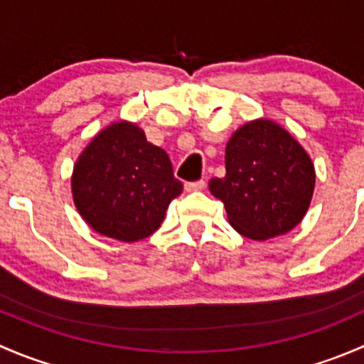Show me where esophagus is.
Returning <instances> with one entry per match:
<instances>
[{"mask_svg":"<svg viewBox=\"0 0 364 364\" xmlns=\"http://www.w3.org/2000/svg\"><path fill=\"white\" fill-rule=\"evenodd\" d=\"M205 186V181L203 179H199V181H190L185 185V190L186 192H199V190H204Z\"/></svg>","mask_w":364,"mask_h":364,"instance_id":"34e87169","label":"esophagus"}]
</instances>
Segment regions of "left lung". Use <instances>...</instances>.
I'll return each instance as SVG.
<instances>
[{"mask_svg":"<svg viewBox=\"0 0 364 364\" xmlns=\"http://www.w3.org/2000/svg\"><path fill=\"white\" fill-rule=\"evenodd\" d=\"M314 186V164L299 142L274 121L255 119L229 139L225 176L213 178L209 192L225 205L237 232L264 241L303 220Z\"/></svg>","mask_w":364,"mask_h":364,"instance_id":"left-lung-1","label":"left lung"}]
</instances>
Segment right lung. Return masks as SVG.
<instances>
[{
	"label": "right lung",
	"instance_id": "obj_1",
	"mask_svg": "<svg viewBox=\"0 0 364 364\" xmlns=\"http://www.w3.org/2000/svg\"><path fill=\"white\" fill-rule=\"evenodd\" d=\"M181 192L167 153L128 121L104 128L73 165L77 211L98 234L124 243L151 236Z\"/></svg>",
	"mask_w": 364,
	"mask_h": 364
}]
</instances>
